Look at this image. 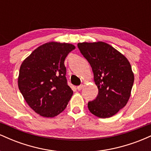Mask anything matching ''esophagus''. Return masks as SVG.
<instances>
[{"instance_id":"34e87169","label":"esophagus","mask_w":151,"mask_h":151,"mask_svg":"<svg viewBox=\"0 0 151 151\" xmlns=\"http://www.w3.org/2000/svg\"><path fill=\"white\" fill-rule=\"evenodd\" d=\"M82 88H83V85H79V86H77V90H79V91H80V90H81Z\"/></svg>"}]
</instances>
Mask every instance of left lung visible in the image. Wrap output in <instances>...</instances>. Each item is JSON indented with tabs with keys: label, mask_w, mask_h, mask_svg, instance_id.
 <instances>
[{
	"label": "left lung",
	"mask_w": 151,
	"mask_h": 151,
	"mask_svg": "<svg viewBox=\"0 0 151 151\" xmlns=\"http://www.w3.org/2000/svg\"><path fill=\"white\" fill-rule=\"evenodd\" d=\"M78 47L91 65L97 86V97L88 103L96 116H113L126 105L131 96L134 74L127 58L104 42H79Z\"/></svg>",
	"instance_id": "obj_1"
}]
</instances>
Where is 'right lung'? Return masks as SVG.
Returning <instances> with one entry per match:
<instances>
[{"instance_id":"add662e5","label":"right lung","mask_w":151,"mask_h":151,"mask_svg":"<svg viewBox=\"0 0 151 151\" xmlns=\"http://www.w3.org/2000/svg\"><path fill=\"white\" fill-rule=\"evenodd\" d=\"M75 46L50 42L38 47L22 62L18 88L25 101L41 116L62 113L73 94L67 85L65 60Z\"/></svg>"}]
</instances>
